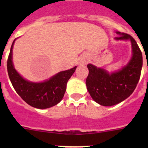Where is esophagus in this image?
<instances>
[{"mask_svg": "<svg viewBox=\"0 0 148 148\" xmlns=\"http://www.w3.org/2000/svg\"><path fill=\"white\" fill-rule=\"evenodd\" d=\"M80 64H85L86 61H84V59H82V61H80Z\"/></svg>", "mask_w": 148, "mask_h": 148, "instance_id": "esophagus-1", "label": "esophagus"}]
</instances>
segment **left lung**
<instances>
[{
  "instance_id": "left-lung-1",
  "label": "left lung",
  "mask_w": 148,
  "mask_h": 148,
  "mask_svg": "<svg viewBox=\"0 0 148 148\" xmlns=\"http://www.w3.org/2000/svg\"><path fill=\"white\" fill-rule=\"evenodd\" d=\"M116 33L119 36L115 38L116 40H130L131 42L133 56L127 64L112 73L87 64V90L95 102L102 106L115 105L129 97L136 87L142 71V54L135 39L128 34Z\"/></svg>"
}]
</instances>
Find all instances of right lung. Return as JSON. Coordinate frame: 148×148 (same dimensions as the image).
<instances>
[{
	"mask_svg": "<svg viewBox=\"0 0 148 148\" xmlns=\"http://www.w3.org/2000/svg\"><path fill=\"white\" fill-rule=\"evenodd\" d=\"M12 42L7 60V71L11 83L17 93L29 105L38 109H46L56 105L64 97L66 84L77 66L61 71L49 80L35 83L26 80L15 70L12 63Z\"/></svg>",
	"mask_w": 148,
	"mask_h": 148,
	"instance_id": "1",
	"label": "right lung"
}]
</instances>
